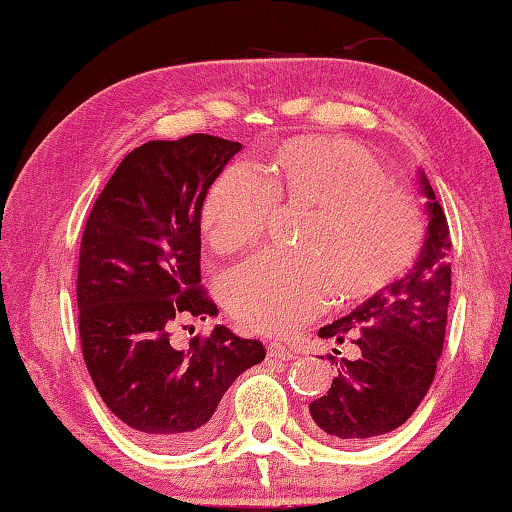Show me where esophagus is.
<instances>
[{
    "label": "esophagus",
    "mask_w": 512,
    "mask_h": 512,
    "mask_svg": "<svg viewBox=\"0 0 512 512\" xmlns=\"http://www.w3.org/2000/svg\"><path fill=\"white\" fill-rule=\"evenodd\" d=\"M267 357L290 361V359H295V352L288 350L286 345H281V343H270V345H267Z\"/></svg>",
    "instance_id": "34e87169"
}]
</instances>
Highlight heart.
<instances>
[{
	"instance_id": "1",
	"label": "heart",
	"mask_w": 512,
	"mask_h": 512,
	"mask_svg": "<svg viewBox=\"0 0 512 512\" xmlns=\"http://www.w3.org/2000/svg\"><path fill=\"white\" fill-rule=\"evenodd\" d=\"M272 206L306 212L295 245L302 256H258L231 274L226 304L251 332H293L334 293L341 304L371 300L410 270L423 240L410 196L348 139L283 141L261 178L229 164L203 194L201 231L217 254H235L261 238Z\"/></svg>"
}]
</instances>
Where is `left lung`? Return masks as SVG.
<instances>
[{"instance_id": "8db88e82", "label": "left lung", "mask_w": 512, "mask_h": 512, "mask_svg": "<svg viewBox=\"0 0 512 512\" xmlns=\"http://www.w3.org/2000/svg\"><path fill=\"white\" fill-rule=\"evenodd\" d=\"M419 185L428 199V231L412 270L318 329L320 338L352 345L355 355H327L338 375L325 396L309 405L313 426L327 442L361 444L403 426L435 377L451 302V238L444 210L421 171Z\"/></svg>"}]
</instances>
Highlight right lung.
<instances>
[{
	"mask_svg": "<svg viewBox=\"0 0 512 512\" xmlns=\"http://www.w3.org/2000/svg\"><path fill=\"white\" fill-rule=\"evenodd\" d=\"M242 144L212 135L148 141L123 157L86 219L77 309L82 355L100 398L141 444L203 442L235 377L265 348L224 325L171 345L180 318L215 316L201 283L203 194Z\"/></svg>",
	"mask_w": 512,
	"mask_h": 512,
	"instance_id": "obj_1",
	"label": "right lung"
}]
</instances>
